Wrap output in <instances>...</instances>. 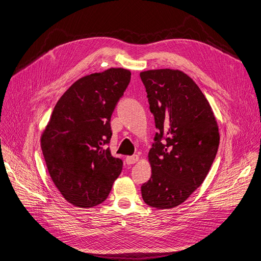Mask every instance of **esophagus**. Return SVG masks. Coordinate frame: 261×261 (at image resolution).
Listing matches in <instances>:
<instances>
[{"mask_svg":"<svg viewBox=\"0 0 261 261\" xmlns=\"http://www.w3.org/2000/svg\"><path fill=\"white\" fill-rule=\"evenodd\" d=\"M139 161V156L138 155H133V156H129L125 158V162L128 163V165H133V163H136Z\"/></svg>","mask_w":261,"mask_h":261,"instance_id":"34e87169","label":"esophagus"}]
</instances>
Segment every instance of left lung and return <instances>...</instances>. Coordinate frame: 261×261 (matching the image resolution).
Masks as SVG:
<instances>
[{
  "label": "left lung",
  "instance_id": "8db88e82",
  "mask_svg": "<svg viewBox=\"0 0 261 261\" xmlns=\"http://www.w3.org/2000/svg\"><path fill=\"white\" fill-rule=\"evenodd\" d=\"M140 76L158 129L142 197L151 207L172 208L205 179L219 145L218 125L204 94L184 72L149 70Z\"/></svg>",
  "mask_w": 261,
  "mask_h": 261
}]
</instances>
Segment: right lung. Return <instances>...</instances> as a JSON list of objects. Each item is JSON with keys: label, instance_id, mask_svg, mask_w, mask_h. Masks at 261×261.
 Segmentation results:
<instances>
[{"label": "right lung", "instance_id": "right-lung-1", "mask_svg": "<svg viewBox=\"0 0 261 261\" xmlns=\"http://www.w3.org/2000/svg\"><path fill=\"white\" fill-rule=\"evenodd\" d=\"M131 72L112 67L82 77L57 102L42 134L49 175L63 198L92 207L108 198L122 160L111 155V117L130 83Z\"/></svg>", "mask_w": 261, "mask_h": 261}]
</instances>
